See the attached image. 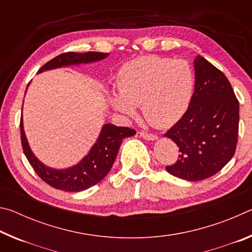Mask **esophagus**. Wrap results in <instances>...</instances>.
<instances>
[{
	"mask_svg": "<svg viewBox=\"0 0 252 252\" xmlns=\"http://www.w3.org/2000/svg\"><path fill=\"white\" fill-rule=\"evenodd\" d=\"M140 136H142L144 140H148V141H155V140L158 139V136L156 134L148 133V132H144V131L140 132Z\"/></svg>",
	"mask_w": 252,
	"mask_h": 252,
	"instance_id": "34e87169",
	"label": "esophagus"
}]
</instances>
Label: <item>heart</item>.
<instances>
[{
	"label": "heart",
	"mask_w": 252,
	"mask_h": 252,
	"mask_svg": "<svg viewBox=\"0 0 252 252\" xmlns=\"http://www.w3.org/2000/svg\"><path fill=\"white\" fill-rule=\"evenodd\" d=\"M118 91L109 102L129 118L141 105L143 116L153 126H170L179 121L189 106L193 92V73L183 60L146 55L121 67L117 76Z\"/></svg>",
	"instance_id": "1"
}]
</instances>
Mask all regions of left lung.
<instances>
[{"label": "left lung", "mask_w": 252, "mask_h": 252, "mask_svg": "<svg viewBox=\"0 0 252 252\" xmlns=\"http://www.w3.org/2000/svg\"><path fill=\"white\" fill-rule=\"evenodd\" d=\"M193 64L189 108L164 134L179 147V159L165 169L183 180L200 181L219 172L236 152L239 102L222 72L201 55Z\"/></svg>", "instance_id": "obj_1"}]
</instances>
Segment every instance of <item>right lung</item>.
Instances as JSON below:
<instances>
[{
    "label": "right lung",
    "mask_w": 252,
    "mask_h": 252,
    "mask_svg": "<svg viewBox=\"0 0 252 252\" xmlns=\"http://www.w3.org/2000/svg\"><path fill=\"white\" fill-rule=\"evenodd\" d=\"M108 57L109 53L101 52L63 53L44 64L37 73L60 69V67L88 64V63L101 61ZM20 127L24 155L34 171L51 187L62 191H67V192H79L99 183L112 168L122 140L135 134V130L130 127L117 126L111 123H105L102 126L95 143L79 163L65 169H54L45 165L34 156L25 135L23 118H21Z\"/></svg>",
    "instance_id": "obj_1"
}]
</instances>
